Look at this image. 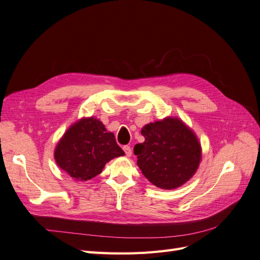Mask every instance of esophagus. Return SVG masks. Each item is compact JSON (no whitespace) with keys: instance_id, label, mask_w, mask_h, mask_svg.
Wrapping results in <instances>:
<instances>
[{"instance_id":"esophagus-1","label":"esophagus","mask_w":260,"mask_h":260,"mask_svg":"<svg viewBox=\"0 0 260 260\" xmlns=\"http://www.w3.org/2000/svg\"><path fill=\"white\" fill-rule=\"evenodd\" d=\"M123 151H124L125 155H127L128 157H130V156H131V154H132V149H131V147H130V146H128V145L123 146Z\"/></svg>"}]
</instances>
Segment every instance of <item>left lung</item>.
<instances>
[{
	"label": "left lung",
	"mask_w": 260,
	"mask_h": 260,
	"mask_svg": "<svg viewBox=\"0 0 260 260\" xmlns=\"http://www.w3.org/2000/svg\"><path fill=\"white\" fill-rule=\"evenodd\" d=\"M143 143L135 146L137 165L149 182L162 190H174L198 171L202 146L195 132L179 117L149 122L141 130Z\"/></svg>",
	"instance_id": "1"
}]
</instances>
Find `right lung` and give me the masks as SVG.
<instances>
[{"label": "right lung", "instance_id": "add662e5", "mask_svg": "<svg viewBox=\"0 0 260 260\" xmlns=\"http://www.w3.org/2000/svg\"><path fill=\"white\" fill-rule=\"evenodd\" d=\"M123 155L114 133L93 116L82 117L70 125L54 151L57 166L75 181L96 177L109 160Z\"/></svg>", "mask_w": 260, "mask_h": 260}]
</instances>
